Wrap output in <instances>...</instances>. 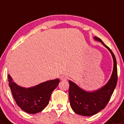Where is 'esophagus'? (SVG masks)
I'll list each match as a JSON object with an SVG mask.
<instances>
[{
    "mask_svg": "<svg viewBox=\"0 0 124 124\" xmlns=\"http://www.w3.org/2000/svg\"><path fill=\"white\" fill-rule=\"evenodd\" d=\"M67 78L68 77L66 76V75H62V76H61V80H62V81H65L67 79Z\"/></svg>",
    "mask_w": 124,
    "mask_h": 124,
    "instance_id": "obj_1",
    "label": "esophagus"
}]
</instances>
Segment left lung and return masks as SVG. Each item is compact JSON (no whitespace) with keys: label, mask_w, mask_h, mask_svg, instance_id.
<instances>
[{"label":"left lung","mask_w":124,"mask_h":124,"mask_svg":"<svg viewBox=\"0 0 124 124\" xmlns=\"http://www.w3.org/2000/svg\"><path fill=\"white\" fill-rule=\"evenodd\" d=\"M94 39L101 42L111 53L114 61V69L111 77L107 84L95 92H85L69 81V99L71 108L76 114L84 116H93L105 108L110 100L117 82V63L114 53L101 39L98 37Z\"/></svg>","instance_id":"1"}]
</instances>
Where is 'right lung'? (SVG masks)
Instances as JSON below:
<instances>
[{
    "label": "right lung",
    "mask_w": 124,
    "mask_h": 124,
    "mask_svg": "<svg viewBox=\"0 0 124 124\" xmlns=\"http://www.w3.org/2000/svg\"><path fill=\"white\" fill-rule=\"evenodd\" d=\"M9 86L17 105L25 112L35 114L41 111L49 103L51 95L58 85L59 79L44 82L31 88H24L12 81L8 75Z\"/></svg>",
    "instance_id": "add662e5"
}]
</instances>
